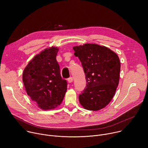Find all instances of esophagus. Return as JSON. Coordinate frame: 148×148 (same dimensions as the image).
<instances>
[{"label": "esophagus", "mask_w": 148, "mask_h": 148, "mask_svg": "<svg viewBox=\"0 0 148 148\" xmlns=\"http://www.w3.org/2000/svg\"><path fill=\"white\" fill-rule=\"evenodd\" d=\"M67 81H68V82H69V83L72 82L73 81V77H70L69 78H68Z\"/></svg>", "instance_id": "1"}]
</instances>
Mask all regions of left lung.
<instances>
[{"instance_id": "8db88e82", "label": "left lung", "mask_w": 148, "mask_h": 148, "mask_svg": "<svg viewBox=\"0 0 148 148\" xmlns=\"http://www.w3.org/2000/svg\"><path fill=\"white\" fill-rule=\"evenodd\" d=\"M73 49L82 63L87 84L79 95V101L87 110L102 109L110 102L118 86L119 57L108 47L97 44L87 43Z\"/></svg>"}]
</instances>
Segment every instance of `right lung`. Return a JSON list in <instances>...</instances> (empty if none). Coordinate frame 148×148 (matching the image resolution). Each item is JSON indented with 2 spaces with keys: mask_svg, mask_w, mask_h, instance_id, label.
I'll use <instances>...</instances> for the list:
<instances>
[{
  "mask_svg": "<svg viewBox=\"0 0 148 148\" xmlns=\"http://www.w3.org/2000/svg\"><path fill=\"white\" fill-rule=\"evenodd\" d=\"M59 49L51 47L37 54L23 73V82L27 95L43 110L56 108L61 103L67 88L61 78L56 60Z\"/></svg>",
  "mask_w": 148,
  "mask_h": 148,
  "instance_id": "add662e5",
  "label": "right lung"
}]
</instances>
